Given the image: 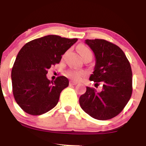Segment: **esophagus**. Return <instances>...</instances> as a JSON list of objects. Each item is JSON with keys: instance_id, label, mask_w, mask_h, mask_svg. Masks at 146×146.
<instances>
[{"instance_id": "1", "label": "esophagus", "mask_w": 146, "mask_h": 146, "mask_svg": "<svg viewBox=\"0 0 146 146\" xmlns=\"http://www.w3.org/2000/svg\"><path fill=\"white\" fill-rule=\"evenodd\" d=\"M69 84L71 85H76L77 84H78V82H73V81H71L69 82Z\"/></svg>"}]
</instances>
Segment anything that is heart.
<instances>
[{
  "label": "heart",
  "instance_id": "heart-1",
  "mask_svg": "<svg viewBox=\"0 0 146 146\" xmlns=\"http://www.w3.org/2000/svg\"><path fill=\"white\" fill-rule=\"evenodd\" d=\"M78 51L82 58L86 55H92L91 51L85 46H80L78 48ZM66 75L71 80L78 81V80H81L82 78L84 75V73L82 71H78V70H70L67 72Z\"/></svg>",
  "mask_w": 146,
  "mask_h": 146
}]
</instances>
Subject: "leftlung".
I'll list each match as a JSON object with an SVG mask.
<instances>
[{
  "label": "left lung",
  "instance_id": "1",
  "mask_svg": "<svg viewBox=\"0 0 146 146\" xmlns=\"http://www.w3.org/2000/svg\"><path fill=\"white\" fill-rule=\"evenodd\" d=\"M93 51L95 65L89 80L103 84L101 92L86 87L80 104L85 113L98 120L119 115L128 104L132 92V73L123 51L117 45L102 39L86 40Z\"/></svg>",
  "mask_w": 146,
  "mask_h": 146
}]
</instances>
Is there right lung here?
Instances as JSON below:
<instances>
[{
  "label": "right lung",
  "instance_id": "obj_1",
  "mask_svg": "<svg viewBox=\"0 0 146 146\" xmlns=\"http://www.w3.org/2000/svg\"><path fill=\"white\" fill-rule=\"evenodd\" d=\"M78 41L48 35L29 42L18 52L11 70L13 94L19 106L31 115H40L54 108L68 80L46 78L48 68L59 63L62 56Z\"/></svg>",
  "mask_w": 146,
  "mask_h": 146
}]
</instances>
